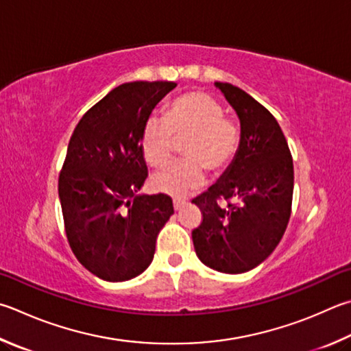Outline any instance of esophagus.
I'll return each instance as SVG.
<instances>
[{
    "instance_id": "esophagus-1",
    "label": "esophagus",
    "mask_w": 351,
    "mask_h": 351,
    "mask_svg": "<svg viewBox=\"0 0 351 351\" xmlns=\"http://www.w3.org/2000/svg\"><path fill=\"white\" fill-rule=\"evenodd\" d=\"M184 204H186V201L180 199V197H176V199H173V207H175V210H181V208L184 207Z\"/></svg>"
}]
</instances>
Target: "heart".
I'll return each mask as SVG.
<instances>
[{"instance_id":"b5f03b06","label":"heart","mask_w":351,"mask_h":351,"mask_svg":"<svg viewBox=\"0 0 351 351\" xmlns=\"http://www.w3.org/2000/svg\"><path fill=\"white\" fill-rule=\"evenodd\" d=\"M222 106L204 92H190L176 98L165 117H152L141 135L144 159L154 167L170 161L175 139L184 143V156L189 159L169 165L152 176V186L158 192L184 196L201 187L206 180V167L218 171L232 162L239 147L238 127L224 118Z\"/></svg>"}]
</instances>
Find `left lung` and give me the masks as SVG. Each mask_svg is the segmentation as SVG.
Segmentation results:
<instances>
[{
	"mask_svg": "<svg viewBox=\"0 0 351 351\" xmlns=\"http://www.w3.org/2000/svg\"><path fill=\"white\" fill-rule=\"evenodd\" d=\"M237 112L241 141L237 155L207 192L192 201L202 222L192 232L197 258L216 271L245 273L270 256L289 224L293 159L275 117L250 95L215 82ZM238 204L219 206V199Z\"/></svg>",
	"mask_w": 351,
	"mask_h": 351,
	"instance_id": "1",
	"label": "left lung"
}]
</instances>
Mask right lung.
I'll use <instances>...</instances> for the list:
<instances>
[{
    "label": "right lung",
    "mask_w": 351,
    "mask_h": 351,
    "mask_svg": "<svg viewBox=\"0 0 351 351\" xmlns=\"http://www.w3.org/2000/svg\"><path fill=\"white\" fill-rule=\"evenodd\" d=\"M175 87L170 81L114 87L80 119L69 141L58 181L67 241L76 259L103 281L141 275L173 215L170 196L138 192L147 178L143 129Z\"/></svg>",
    "instance_id": "obj_1"
}]
</instances>
